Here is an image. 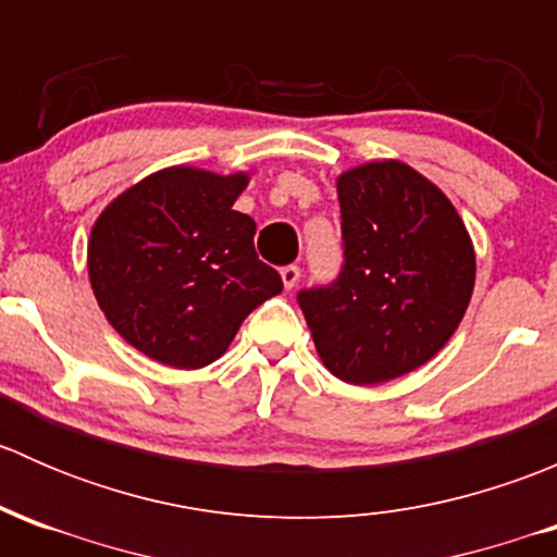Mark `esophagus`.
Wrapping results in <instances>:
<instances>
[{"instance_id": "esophagus-1", "label": "esophagus", "mask_w": 557, "mask_h": 557, "mask_svg": "<svg viewBox=\"0 0 557 557\" xmlns=\"http://www.w3.org/2000/svg\"><path fill=\"white\" fill-rule=\"evenodd\" d=\"M280 277H283V285L288 290H294L296 285H299V277H301V269L296 267V263H288V267L280 269Z\"/></svg>"}]
</instances>
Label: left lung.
I'll use <instances>...</instances> for the list:
<instances>
[{
  "instance_id": "obj_1",
  "label": "left lung",
  "mask_w": 557,
  "mask_h": 557,
  "mask_svg": "<svg viewBox=\"0 0 557 557\" xmlns=\"http://www.w3.org/2000/svg\"><path fill=\"white\" fill-rule=\"evenodd\" d=\"M336 190L345 261L296 301L331 374L387 383L455 334L474 290V247L450 199L401 161L356 166Z\"/></svg>"
}]
</instances>
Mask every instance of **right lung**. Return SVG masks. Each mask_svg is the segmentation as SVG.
I'll return each instance as SVG.
<instances>
[{
	"mask_svg": "<svg viewBox=\"0 0 557 557\" xmlns=\"http://www.w3.org/2000/svg\"><path fill=\"white\" fill-rule=\"evenodd\" d=\"M245 185V174L172 166L117 196L94 223V296L112 329L164 367L221 358L247 314L283 290L256 256V221L234 210Z\"/></svg>",
	"mask_w": 557,
	"mask_h": 557,
	"instance_id": "1",
	"label": "right lung"
}]
</instances>
